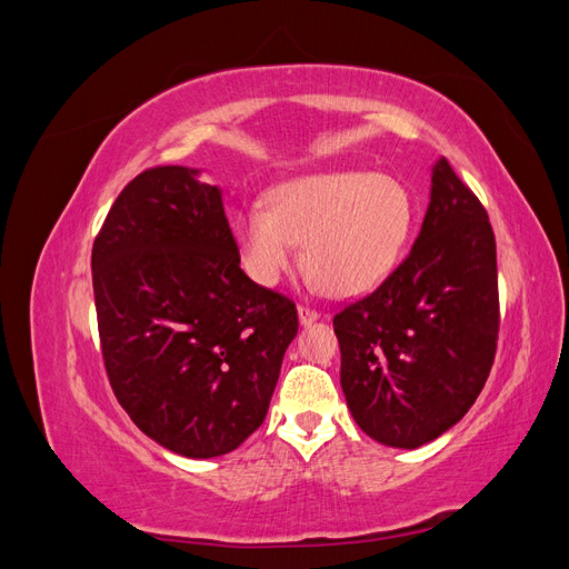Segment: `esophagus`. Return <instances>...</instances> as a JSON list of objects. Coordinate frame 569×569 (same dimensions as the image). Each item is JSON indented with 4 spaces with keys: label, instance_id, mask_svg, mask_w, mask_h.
Segmentation results:
<instances>
[{
    "label": "esophagus",
    "instance_id": "esophagus-1",
    "mask_svg": "<svg viewBox=\"0 0 569 569\" xmlns=\"http://www.w3.org/2000/svg\"><path fill=\"white\" fill-rule=\"evenodd\" d=\"M320 318L318 311H313V308H306V306H299V322L306 327V325H313L316 320Z\"/></svg>",
    "mask_w": 569,
    "mask_h": 569
}]
</instances>
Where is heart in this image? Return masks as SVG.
Segmentation results:
<instances>
[{"label":"heart","instance_id":"obj_1","mask_svg":"<svg viewBox=\"0 0 569 569\" xmlns=\"http://www.w3.org/2000/svg\"><path fill=\"white\" fill-rule=\"evenodd\" d=\"M270 209L249 206L237 220V242L251 280L274 287L299 263L330 297H358L393 272L412 228L416 206L403 182L343 170L284 182Z\"/></svg>","mask_w":569,"mask_h":569}]
</instances>
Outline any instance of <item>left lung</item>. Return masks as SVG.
<instances>
[{"label": "left lung", "instance_id": "1", "mask_svg": "<svg viewBox=\"0 0 569 569\" xmlns=\"http://www.w3.org/2000/svg\"><path fill=\"white\" fill-rule=\"evenodd\" d=\"M341 391L368 437L418 449L462 420L498 339L496 239L443 157L420 234L372 295L335 316Z\"/></svg>", "mask_w": 569, "mask_h": 569}]
</instances>
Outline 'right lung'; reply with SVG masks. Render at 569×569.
Segmentation results:
<instances>
[{
    "mask_svg": "<svg viewBox=\"0 0 569 569\" xmlns=\"http://www.w3.org/2000/svg\"><path fill=\"white\" fill-rule=\"evenodd\" d=\"M199 176L149 168L118 194L92 284L118 403L163 449L216 458L266 420L299 318L239 268L222 189Z\"/></svg>",
    "mask_w": 569,
    "mask_h": 569,
    "instance_id": "add662e5",
    "label": "right lung"
}]
</instances>
